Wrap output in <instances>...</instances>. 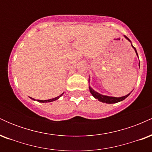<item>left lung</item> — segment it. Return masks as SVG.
<instances>
[{"label": "left lung", "instance_id": "8db88e82", "mask_svg": "<svg viewBox=\"0 0 152 152\" xmlns=\"http://www.w3.org/2000/svg\"><path fill=\"white\" fill-rule=\"evenodd\" d=\"M124 37L126 38V40H128V41L131 43V45H132V48H133L134 49V51H135V53H136V54H137V57L139 58V56H138V53H137V49H136V48L133 46V45H132V41H130L129 38H127L126 36H124ZM139 66L140 67V63H139ZM89 81H90V78H89V79H88V83H89ZM89 91H90L91 94V95L93 96L94 98H95L96 99H98L99 102H103V103H106V104H116V103L121 102V101L124 100L125 99L127 98V97H128L130 95V94L132 92V91H131L129 94H128L126 96H124L114 97V96H106V95H103V94H99V93H98V92L96 91H94L90 86H89Z\"/></svg>", "mask_w": 152, "mask_h": 152}]
</instances>
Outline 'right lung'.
Returning a JSON list of instances; mask_svg holds the SVG:
<instances>
[{"mask_svg": "<svg viewBox=\"0 0 152 152\" xmlns=\"http://www.w3.org/2000/svg\"><path fill=\"white\" fill-rule=\"evenodd\" d=\"M64 94V92L63 94H61L60 96H58L56 97V98L50 99H47V100H39V99H37V100H36V99H34V98H31V97H29V98L31 99H32V100H34V101H37L38 102H40V103H48V102H53V101L57 100V99H58L59 98H60V97H61L62 96H63V94Z\"/></svg>", "mask_w": 152, "mask_h": 152, "instance_id": "1", "label": "right lung"}]
</instances>
